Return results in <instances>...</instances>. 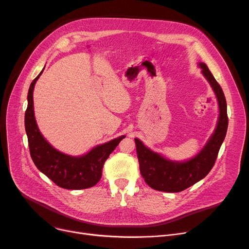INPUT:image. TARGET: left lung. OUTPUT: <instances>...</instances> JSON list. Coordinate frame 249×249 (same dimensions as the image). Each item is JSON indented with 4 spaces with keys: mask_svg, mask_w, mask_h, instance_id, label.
Here are the masks:
<instances>
[{
    "mask_svg": "<svg viewBox=\"0 0 249 249\" xmlns=\"http://www.w3.org/2000/svg\"><path fill=\"white\" fill-rule=\"evenodd\" d=\"M202 74L208 80L219 105V118L214 133L202 150L185 162L165 159L135 138L136 151L142 177L151 188L164 192H180L203 179L214 166L220 146L225 138L228 117L224 93L207 66L199 63Z\"/></svg>",
    "mask_w": 249,
    "mask_h": 249,
    "instance_id": "1",
    "label": "left lung"
}]
</instances>
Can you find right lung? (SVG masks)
I'll use <instances>...</instances> for the list:
<instances>
[{
  "label": "right lung",
  "mask_w": 249,
  "mask_h": 249,
  "mask_svg": "<svg viewBox=\"0 0 249 249\" xmlns=\"http://www.w3.org/2000/svg\"><path fill=\"white\" fill-rule=\"evenodd\" d=\"M43 71L33 80L28 92V107L25 113V128L30 154L36 167L65 189H86L96 185L102 176V168L109 155L125 136L98 145L80 157L66 155L49 144L42 136L34 116L33 91Z\"/></svg>",
  "instance_id": "1"
}]
</instances>
